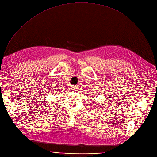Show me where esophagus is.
Instances as JSON below:
<instances>
[{
  "label": "esophagus",
  "mask_w": 157,
  "mask_h": 157,
  "mask_svg": "<svg viewBox=\"0 0 157 157\" xmlns=\"http://www.w3.org/2000/svg\"><path fill=\"white\" fill-rule=\"evenodd\" d=\"M75 90V88L74 87H72V90Z\"/></svg>",
  "instance_id": "obj_1"
}]
</instances>
